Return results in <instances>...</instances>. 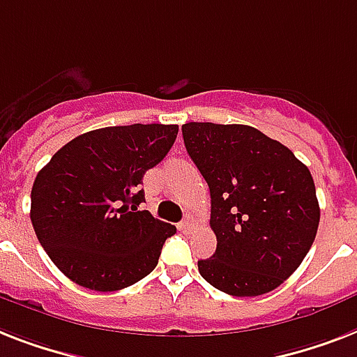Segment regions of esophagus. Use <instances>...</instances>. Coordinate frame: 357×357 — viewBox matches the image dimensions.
Returning a JSON list of instances; mask_svg holds the SVG:
<instances>
[{
    "instance_id": "obj_1",
    "label": "esophagus",
    "mask_w": 357,
    "mask_h": 357,
    "mask_svg": "<svg viewBox=\"0 0 357 357\" xmlns=\"http://www.w3.org/2000/svg\"><path fill=\"white\" fill-rule=\"evenodd\" d=\"M194 227H196V220H194L192 216H187V218H185L183 222L179 224V229H181L183 233H190Z\"/></svg>"
}]
</instances>
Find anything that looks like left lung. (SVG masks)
<instances>
[{"instance_id":"left-lung-1","label":"left lung","mask_w":357,"mask_h":357,"mask_svg":"<svg viewBox=\"0 0 357 357\" xmlns=\"http://www.w3.org/2000/svg\"><path fill=\"white\" fill-rule=\"evenodd\" d=\"M185 149L211 190L216 251L199 275L224 294L257 297L299 268L319 227L308 167L245 124L187 123Z\"/></svg>"}]
</instances>
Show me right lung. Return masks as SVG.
Returning a JSON list of instances; mask_svg holds the SVG:
<instances>
[{
    "label": "right lung",
    "mask_w": 357,
    "mask_h": 357,
    "mask_svg": "<svg viewBox=\"0 0 357 357\" xmlns=\"http://www.w3.org/2000/svg\"><path fill=\"white\" fill-rule=\"evenodd\" d=\"M178 124L108 126L75 137L38 172L31 222L49 259L95 291L128 288L158 266L176 227L139 211L149 169L172 149Z\"/></svg>",
    "instance_id": "right-lung-1"
}]
</instances>
